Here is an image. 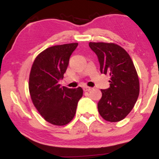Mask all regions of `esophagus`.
Wrapping results in <instances>:
<instances>
[{
    "mask_svg": "<svg viewBox=\"0 0 159 159\" xmlns=\"http://www.w3.org/2000/svg\"><path fill=\"white\" fill-rule=\"evenodd\" d=\"M83 90L84 91H90L91 90V87H87V86H84V87H83Z\"/></svg>",
    "mask_w": 159,
    "mask_h": 159,
    "instance_id": "1",
    "label": "esophagus"
}]
</instances>
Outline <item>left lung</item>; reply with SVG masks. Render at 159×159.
<instances>
[{
	"mask_svg": "<svg viewBox=\"0 0 159 159\" xmlns=\"http://www.w3.org/2000/svg\"><path fill=\"white\" fill-rule=\"evenodd\" d=\"M98 57L100 71L111 77L110 87L101 90L98 111L104 120L119 122L130 113L140 92L138 73L129 54L114 43H90Z\"/></svg>",
	"mask_w": 159,
	"mask_h": 159,
	"instance_id": "obj_1",
	"label": "left lung"
}]
</instances>
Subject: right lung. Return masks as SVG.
<instances>
[{
	"label": "right lung",
	"instance_id": "right-lung-1",
	"mask_svg": "<svg viewBox=\"0 0 159 159\" xmlns=\"http://www.w3.org/2000/svg\"><path fill=\"white\" fill-rule=\"evenodd\" d=\"M78 43L54 45L36 57L29 77V92L34 106L44 119L55 125H65L75 116L83 96L81 87H61L59 81L69 65Z\"/></svg>",
	"mask_w": 159,
	"mask_h": 159
}]
</instances>
